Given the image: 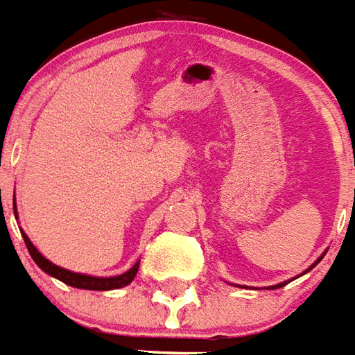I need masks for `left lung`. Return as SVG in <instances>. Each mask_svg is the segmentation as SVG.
Here are the masks:
<instances>
[{
    "label": "left lung",
    "mask_w": 355,
    "mask_h": 355,
    "mask_svg": "<svg viewBox=\"0 0 355 355\" xmlns=\"http://www.w3.org/2000/svg\"><path fill=\"white\" fill-rule=\"evenodd\" d=\"M319 260H321V258H319ZM319 260H318V262H319ZM318 262H315V263H318ZM315 263H313V266H315ZM313 266H311V268H313ZM311 268H310V270H311ZM281 286H285V283H279V285L270 286V288H281Z\"/></svg>",
    "instance_id": "8db88e82"
}]
</instances>
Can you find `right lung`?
Listing matches in <instances>:
<instances>
[{
    "label": "right lung",
    "mask_w": 355,
    "mask_h": 355,
    "mask_svg": "<svg viewBox=\"0 0 355 355\" xmlns=\"http://www.w3.org/2000/svg\"><path fill=\"white\" fill-rule=\"evenodd\" d=\"M12 208H15V202H12ZM1 212H3V206H1ZM22 239H24V243H26V248H28L32 260H34L45 273H49L51 277L59 279V281L67 283V285L76 286V288H87V291H112V288H122V286L132 283L133 277L137 275V270H139V262H137L132 270L125 271L122 275H118V277H89V275L74 273V271L62 270L59 266H55V263H51L47 258H44L42 254L37 252L36 246L32 245L30 239L26 237V233H22Z\"/></svg>",
    "instance_id": "add662e5"
}]
</instances>
